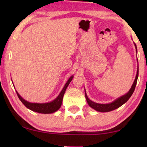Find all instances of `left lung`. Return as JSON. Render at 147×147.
Returning <instances> with one entry per match:
<instances>
[{
	"mask_svg": "<svg viewBox=\"0 0 147 147\" xmlns=\"http://www.w3.org/2000/svg\"><path fill=\"white\" fill-rule=\"evenodd\" d=\"M134 45H135L136 53H137V48H136V45L135 43H134ZM138 77V69H137V72H136L135 80H134V83L132 84L131 88H130L129 91L128 92V93L124 94V96H121V97L118 98V99L114 100V101L112 102V103L104 104H98V103H96V102H92V100H90L89 98H88V97L87 96V94H86V93L85 92L86 98V100H87L88 105H89L91 108H93V109L96 110V111L101 112H110V111H112V110L116 109V108L120 107V106L123 105L124 103H126V102L128 101V99L131 97L132 94H133L134 89H135L136 88Z\"/></svg>",
	"mask_w": 147,
	"mask_h": 147,
	"instance_id": "left-lung-1",
	"label": "left lung"
}]
</instances>
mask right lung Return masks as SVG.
I'll list each match as a JSON object with an SVG mask.
<instances>
[{
	"mask_svg": "<svg viewBox=\"0 0 147 147\" xmlns=\"http://www.w3.org/2000/svg\"><path fill=\"white\" fill-rule=\"evenodd\" d=\"M74 76H72L69 78V79L67 80V83L65 84V85L64 86L63 89H62L61 92H60L59 96L55 98V100L53 101L48 102V103H31V102H29L26 101L25 100H24L21 96L19 95V94L18 93L17 91V94L18 97H19V100H21L22 103L25 105L27 108H29V110H32V111L39 112V113L41 114H51L53 113L58 110L61 107V104H62V100H63V97L66 89H67L68 85H69L70 82L73 79Z\"/></svg>",
	"mask_w": 147,
	"mask_h": 147,
	"instance_id": "add662e5",
	"label": "right lung"
}]
</instances>
